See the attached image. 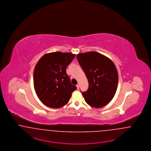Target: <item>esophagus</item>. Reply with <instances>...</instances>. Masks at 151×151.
Wrapping results in <instances>:
<instances>
[{"mask_svg":"<svg viewBox=\"0 0 151 151\" xmlns=\"http://www.w3.org/2000/svg\"><path fill=\"white\" fill-rule=\"evenodd\" d=\"M77 89H78V90L79 88V84H77Z\"/></svg>","mask_w":151,"mask_h":151,"instance_id":"esophagus-1","label":"esophagus"}]
</instances>
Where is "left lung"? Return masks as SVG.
<instances>
[{
  "label": "left lung",
  "mask_w": 151,
  "mask_h": 151,
  "mask_svg": "<svg viewBox=\"0 0 151 151\" xmlns=\"http://www.w3.org/2000/svg\"><path fill=\"white\" fill-rule=\"evenodd\" d=\"M77 58L88 81V90L82 92L86 102L96 108L108 104L118 86V72L113 61L95 51L79 53Z\"/></svg>",
  "instance_id": "obj_1"
}]
</instances>
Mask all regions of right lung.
I'll list each match as a JSON object with an SVG mask.
<instances>
[{"mask_svg": "<svg viewBox=\"0 0 151 151\" xmlns=\"http://www.w3.org/2000/svg\"><path fill=\"white\" fill-rule=\"evenodd\" d=\"M72 53L55 52L43 55L35 66L33 81L35 92L46 106L59 108L66 105L77 89L66 69L75 58Z\"/></svg>", "mask_w": 151, "mask_h": 151, "instance_id": "obj_1", "label": "right lung"}]
</instances>
